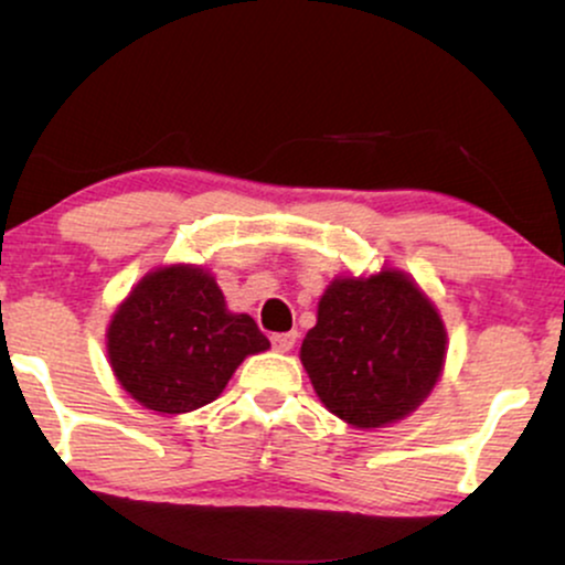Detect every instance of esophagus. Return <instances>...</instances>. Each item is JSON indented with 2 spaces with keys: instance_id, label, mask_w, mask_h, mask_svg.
<instances>
[{
  "instance_id": "34e87169",
  "label": "esophagus",
  "mask_w": 565,
  "mask_h": 565,
  "mask_svg": "<svg viewBox=\"0 0 565 565\" xmlns=\"http://www.w3.org/2000/svg\"><path fill=\"white\" fill-rule=\"evenodd\" d=\"M270 342H274V348L278 353H287V350L295 348L297 342V332H281V334H274L270 337Z\"/></svg>"
}]
</instances>
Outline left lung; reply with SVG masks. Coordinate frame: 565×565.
Masks as SVG:
<instances>
[{
  "label": "left lung",
  "instance_id": "obj_1",
  "mask_svg": "<svg viewBox=\"0 0 565 565\" xmlns=\"http://www.w3.org/2000/svg\"><path fill=\"white\" fill-rule=\"evenodd\" d=\"M444 355L440 316L398 270L337 278L300 348L323 406L355 427H382L414 412L438 382Z\"/></svg>",
  "mask_w": 565,
  "mask_h": 565
}]
</instances>
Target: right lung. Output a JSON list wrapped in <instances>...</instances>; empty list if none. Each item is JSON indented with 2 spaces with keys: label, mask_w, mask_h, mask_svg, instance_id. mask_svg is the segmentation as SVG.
Listing matches in <instances>:
<instances>
[{
  "label": "right lung",
  "mask_w": 565,
  "mask_h": 565,
  "mask_svg": "<svg viewBox=\"0 0 565 565\" xmlns=\"http://www.w3.org/2000/svg\"><path fill=\"white\" fill-rule=\"evenodd\" d=\"M268 348L255 319L225 308L215 278L188 265L148 274L108 327L116 380L161 414L212 404L246 355Z\"/></svg>",
  "instance_id": "add662e5"
}]
</instances>
